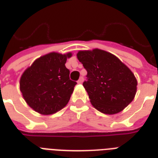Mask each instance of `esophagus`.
<instances>
[{"label":"esophagus","mask_w":158,"mask_h":158,"mask_svg":"<svg viewBox=\"0 0 158 158\" xmlns=\"http://www.w3.org/2000/svg\"><path fill=\"white\" fill-rule=\"evenodd\" d=\"M83 81H84V78H83V77H80L79 79V80H78V84H82Z\"/></svg>","instance_id":"esophagus-1"}]
</instances>
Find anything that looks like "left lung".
<instances>
[{
	"instance_id": "1",
	"label": "left lung",
	"mask_w": 158,
	"mask_h": 158,
	"mask_svg": "<svg viewBox=\"0 0 158 158\" xmlns=\"http://www.w3.org/2000/svg\"><path fill=\"white\" fill-rule=\"evenodd\" d=\"M77 57L88 72L83 85L97 110L113 115L133 101L137 80L117 57L99 49L80 51Z\"/></svg>"
}]
</instances>
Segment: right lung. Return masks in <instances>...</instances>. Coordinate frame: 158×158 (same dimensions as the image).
I'll return each mask as SVG.
<instances>
[{
  "instance_id": "right-lung-1",
  "label": "right lung",
  "mask_w": 158,
  "mask_h": 158,
  "mask_svg": "<svg viewBox=\"0 0 158 158\" xmlns=\"http://www.w3.org/2000/svg\"><path fill=\"white\" fill-rule=\"evenodd\" d=\"M66 55L52 52L41 56L23 72L20 91L28 106L43 115H51L68 103L77 83L69 79L64 64Z\"/></svg>"
}]
</instances>
